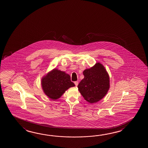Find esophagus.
I'll return each mask as SVG.
<instances>
[{
  "label": "esophagus",
  "mask_w": 148,
  "mask_h": 148,
  "mask_svg": "<svg viewBox=\"0 0 148 148\" xmlns=\"http://www.w3.org/2000/svg\"><path fill=\"white\" fill-rule=\"evenodd\" d=\"M74 84H75V85L76 86H77V85H78V81L75 82H74Z\"/></svg>",
  "instance_id": "esophagus-1"
}]
</instances>
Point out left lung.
<instances>
[{
  "label": "left lung",
  "instance_id": "obj_1",
  "mask_svg": "<svg viewBox=\"0 0 148 148\" xmlns=\"http://www.w3.org/2000/svg\"><path fill=\"white\" fill-rule=\"evenodd\" d=\"M84 78L78 85V90L90 103L99 102L106 95L110 88L108 73L99 62L83 72Z\"/></svg>",
  "mask_w": 148,
  "mask_h": 148
}]
</instances>
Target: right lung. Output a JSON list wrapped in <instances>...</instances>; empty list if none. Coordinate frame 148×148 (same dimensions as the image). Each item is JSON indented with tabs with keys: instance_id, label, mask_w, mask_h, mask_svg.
Returning <instances> with one entry per match:
<instances>
[{
	"instance_id": "obj_1",
	"label": "right lung",
	"mask_w": 148,
	"mask_h": 148,
	"mask_svg": "<svg viewBox=\"0 0 148 148\" xmlns=\"http://www.w3.org/2000/svg\"><path fill=\"white\" fill-rule=\"evenodd\" d=\"M41 86L43 92L53 100L58 99L71 87L75 86L71 81L70 75L65 72L53 69L42 78Z\"/></svg>"
}]
</instances>
